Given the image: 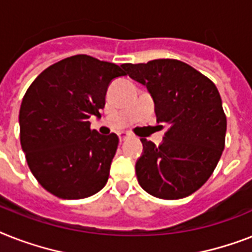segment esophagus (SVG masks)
<instances>
[{
  "label": "esophagus",
  "mask_w": 252,
  "mask_h": 252,
  "mask_svg": "<svg viewBox=\"0 0 252 252\" xmlns=\"http://www.w3.org/2000/svg\"><path fill=\"white\" fill-rule=\"evenodd\" d=\"M130 137V133L128 132H120L119 133V140L120 141H126V138H129Z\"/></svg>",
  "instance_id": "34e87169"
}]
</instances>
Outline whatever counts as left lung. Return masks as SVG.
<instances>
[{
  "mask_svg": "<svg viewBox=\"0 0 252 252\" xmlns=\"http://www.w3.org/2000/svg\"><path fill=\"white\" fill-rule=\"evenodd\" d=\"M122 67L146 87L157 122L168 126L158 146L141 138L144 151L136 161L138 184L161 199L188 197L210 179L224 150L226 116L218 88L199 71L176 59L124 63Z\"/></svg>",
  "mask_w": 252,
  "mask_h": 252,
  "instance_id": "8db88e82",
  "label": "left lung"
}]
</instances>
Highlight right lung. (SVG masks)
<instances>
[{
  "label": "right lung",
  "instance_id": "1",
  "mask_svg": "<svg viewBox=\"0 0 252 252\" xmlns=\"http://www.w3.org/2000/svg\"><path fill=\"white\" fill-rule=\"evenodd\" d=\"M126 73L114 63L85 54L42 71L20 105V144L41 186L62 199H81L106 185L119 138L91 129L106 92Z\"/></svg>",
  "mask_w": 252,
  "mask_h": 252
}]
</instances>
